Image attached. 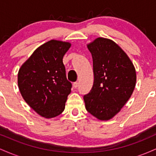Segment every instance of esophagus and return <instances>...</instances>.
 Returning a JSON list of instances; mask_svg holds the SVG:
<instances>
[{"label":"esophagus","instance_id":"esophagus-1","mask_svg":"<svg viewBox=\"0 0 156 156\" xmlns=\"http://www.w3.org/2000/svg\"><path fill=\"white\" fill-rule=\"evenodd\" d=\"M78 87V82H75V83H73V87H74V88H77Z\"/></svg>","mask_w":156,"mask_h":156}]
</instances>
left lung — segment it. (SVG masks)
<instances>
[{
    "mask_svg": "<svg viewBox=\"0 0 156 156\" xmlns=\"http://www.w3.org/2000/svg\"><path fill=\"white\" fill-rule=\"evenodd\" d=\"M93 59L94 84L83 97L87 112L101 121L112 119L133 92L136 73L126 53L110 39L98 37L87 44Z\"/></svg>",
    "mask_w": 156,
    "mask_h": 156,
    "instance_id": "8db88e82",
    "label": "left lung"
}]
</instances>
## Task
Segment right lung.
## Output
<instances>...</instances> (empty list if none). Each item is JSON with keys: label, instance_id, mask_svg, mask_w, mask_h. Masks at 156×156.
Instances as JSON below:
<instances>
[{"label": "right lung", "instance_id": "add662e5", "mask_svg": "<svg viewBox=\"0 0 156 156\" xmlns=\"http://www.w3.org/2000/svg\"><path fill=\"white\" fill-rule=\"evenodd\" d=\"M71 43L51 39L34 51L22 64L17 84L27 104L41 117L51 119L64 112L72 84L66 78L63 57Z\"/></svg>", "mask_w": 156, "mask_h": 156}]
</instances>
